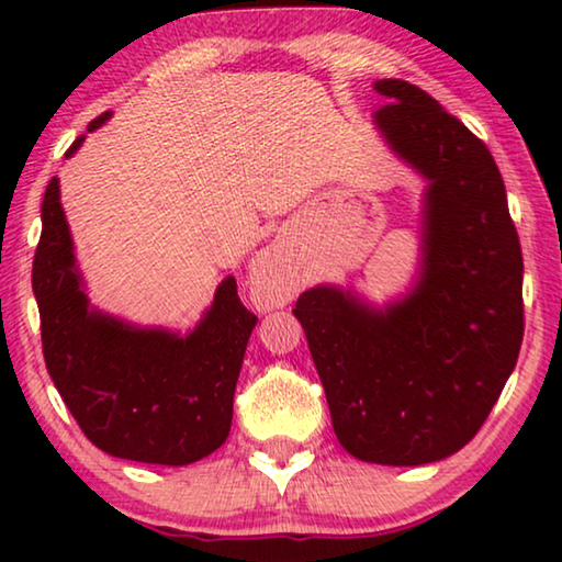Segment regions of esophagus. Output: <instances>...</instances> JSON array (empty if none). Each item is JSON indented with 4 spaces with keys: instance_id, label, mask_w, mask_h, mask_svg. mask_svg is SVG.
<instances>
[{
    "instance_id": "esophagus-1",
    "label": "esophagus",
    "mask_w": 562,
    "mask_h": 562,
    "mask_svg": "<svg viewBox=\"0 0 562 562\" xmlns=\"http://www.w3.org/2000/svg\"><path fill=\"white\" fill-rule=\"evenodd\" d=\"M252 280L258 288L268 290V297H272L274 304H282L292 297V274L272 252H260L252 260Z\"/></svg>"
}]
</instances>
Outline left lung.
Segmentation results:
<instances>
[{
    "label": "left lung",
    "mask_w": 562,
    "mask_h": 562,
    "mask_svg": "<svg viewBox=\"0 0 562 562\" xmlns=\"http://www.w3.org/2000/svg\"><path fill=\"white\" fill-rule=\"evenodd\" d=\"M398 158L429 180L422 278L374 310L339 288L300 294L339 443L359 461L422 465L469 443L518 361L522 255L506 186L481 138L414 83H374Z\"/></svg>",
    "instance_id": "obj_1"
}]
</instances>
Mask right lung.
I'll use <instances>...</instances> for the list:
<instances>
[{"instance_id":"1","label":"right lung","mask_w":562,"mask_h":562,"mask_svg":"<svg viewBox=\"0 0 562 562\" xmlns=\"http://www.w3.org/2000/svg\"><path fill=\"white\" fill-rule=\"evenodd\" d=\"M111 113L89 123L97 131ZM79 136L66 158L81 146ZM32 288L42 317V349L54 386L76 424L119 459L186 465L225 443L247 339L258 317L223 280L188 337L138 329L89 307L74 243L52 178L42 203Z\"/></svg>"}]
</instances>
